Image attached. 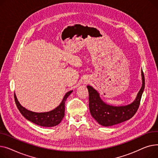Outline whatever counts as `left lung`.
I'll use <instances>...</instances> for the list:
<instances>
[{
    "mask_svg": "<svg viewBox=\"0 0 158 158\" xmlns=\"http://www.w3.org/2000/svg\"><path fill=\"white\" fill-rule=\"evenodd\" d=\"M142 85L135 99L131 103L124 106L110 105L104 102L99 92L90 85L87 87L89 94V110L91 115L101 126L108 127L123 123L136 114L140 105L145 88V78L142 71Z\"/></svg>",
    "mask_w": 158,
    "mask_h": 158,
    "instance_id": "obj_1",
    "label": "left lung"
}]
</instances>
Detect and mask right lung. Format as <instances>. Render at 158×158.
I'll list each match as a JSON object with an SVG mask.
<instances>
[{"mask_svg":"<svg viewBox=\"0 0 158 158\" xmlns=\"http://www.w3.org/2000/svg\"><path fill=\"white\" fill-rule=\"evenodd\" d=\"M72 92L73 90H70L65 94L61 103L57 107L46 112H34L26 109L20 105L15 94V100L18 109L26 119L38 126L51 127L59 124L62 121L65 113V102Z\"/></svg>","mask_w":158,"mask_h":158,"instance_id":"obj_1","label":"right lung"}]
</instances>
